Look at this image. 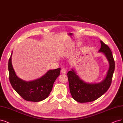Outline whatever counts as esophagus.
<instances>
[{
	"label": "esophagus",
	"mask_w": 123,
	"mask_h": 123,
	"mask_svg": "<svg viewBox=\"0 0 123 123\" xmlns=\"http://www.w3.org/2000/svg\"><path fill=\"white\" fill-rule=\"evenodd\" d=\"M61 73H62V74H66L67 73V71L65 69H62L61 70Z\"/></svg>",
	"instance_id": "obj_1"
}]
</instances>
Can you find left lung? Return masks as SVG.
<instances>
[{
  "label": "left lung",
  "instance_id": "left-lung-1",
  "mask_svg": "<svg viewBox=\"0 0 123 123\" xmlns=\"http://www.w3.org/2000/svg\"><path fill=\"white\" fill-rule=\"evenodd\" d=\"M100 42L99 52L105 54L109 63L107 75L102 82L97 84L86 83L80 79L73 69L67 73L71 94L78 102L86 103L97 100L107 91L111 85L115 68V61L109 47L102 41Z\"/></svg>",
  "mask_w": 123,
  "mask_h": 123
}]
</instances>
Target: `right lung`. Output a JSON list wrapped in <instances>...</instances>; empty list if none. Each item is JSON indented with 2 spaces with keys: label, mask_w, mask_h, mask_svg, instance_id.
Returning <instances> with one entry per match:
<instances>
[{
  "label": "right lung",
  "mask_w": 123,
  "mask_h": 123,
  "mask_svg": "<svg viewBox=\"0 0 123 123\" xmlns=\"http://www.w3.org/2000/svg\"><path fill=\"white\" fill-rule=\"evenodd\" d=\"M12 55L8 63L9 79L15 91L28 101L39 102L47 98L52 91L53 83L61 73V68L48 71L39 79L26 82L16 75L12 64Z\"/></svg>",
  "instance_id": "right-lung-1"
}]
</instances>
